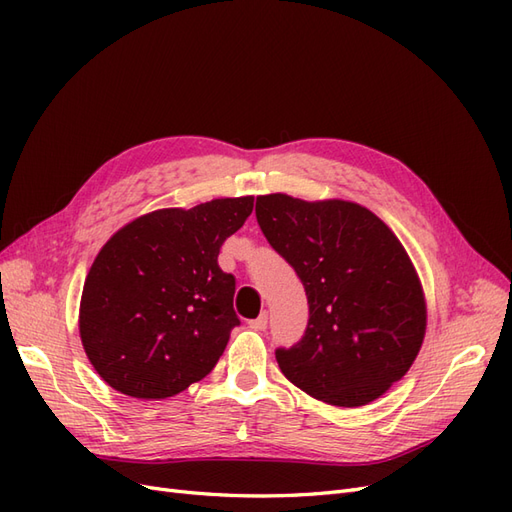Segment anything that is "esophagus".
<instances>
[{"label": "esophagus", "instance_id": "esophagus-1", "mask_svg": "<svg viewBox=\"0 0 512 512\" xmlns=\"http://www.w3.org/2000/svg\"><path fill=\"white\" fill-rule=\"evenodd\" d=\"M267 322H269L267 314H260L258 318L250 320V329H254V331H265V329H267Z\"/></svg>", "mask_w": 512, "mask_h": 512}]
</instances>
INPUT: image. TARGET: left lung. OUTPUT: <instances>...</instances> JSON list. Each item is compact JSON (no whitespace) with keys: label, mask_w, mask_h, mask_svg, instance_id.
<instances>
[{"label":"left lung","mask_w":512,"mask_h":512,"mask_svg":"<svg viewBox=\"0 0 512 512\" xmlns=\"http://www.w3.org/2000/svg\"><path fill=\"white\" fill-rule=\"evenodd\" d=\"M256 220L303 282L301 342L277 348L282 374L331 406L356 408L406 376L421 350L427 307L404 245L378 215L348 200L256 198Z\"/></svg>","instance_id":"8db88e82"}]
</instances>
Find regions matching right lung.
Segmentation results:
<instances>
[{
  "label": "right lung",
  "mask_w": 512,
  "mask_h": 512,
  "mask_svg": "<svg viewBox=\"0 0 512 512\" xmlns=\"http://www.w3.org/2000/svg\"><path fill=\"white\" fill-rule=\"evenodd\" d=\"M254 196L158 209L104 243L83 286L87 359L115 391L164 399L203 380L239 318L222 243L250 218Z\"/></svg>",
  "instance_id": "obj_1"
}]
</instances>
